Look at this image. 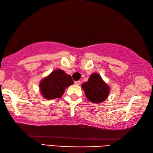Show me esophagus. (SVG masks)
Segmentation results:
<instances>
[{"mask_svg":"<svg viewBox=\"0 0 153 153\" xmlns=\"http://www.w3.org/2000/svg\"><path fill=\"white\" fill-rule=\"evenodd\" d=\"M74 83H75V85H80V82H79V81H76V82H74Z\"/></svg>","mask_w":153,"mask_h":153,"instance_id":"obj_1","label":"esophagus"}]
</instances>
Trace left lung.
<instances>
[{"mask_svg": "<svg viewBox=\"0 0 153 153\" xmlns=\"http://www.w3.org/2000/svg\"><path fill=\"white\" fill-rule=\"evenodd\" d=\"M86 97L93 103H101L108 98L110 91V87L105 82L99 74L91 75L87 82L82 85Z\"/></svg>", "mask_w": 153, "mask_h": 153, "instance_id": "1", "label": "left lung"}]
</instances>
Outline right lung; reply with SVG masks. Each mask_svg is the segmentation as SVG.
Masks as SVG:
<instances>
[{"mask_svg": "<svg viewBox=\"0 0 153 153\" xmlns=\"http://www.w3.org/2000/svg\"><path fill=\"white\" fill-rule=\"evenodd\" d=\"M73 84L74 81L70 75L62 70L58 69L42 79L39 87L44 99L51 100L60 98L65 89Z\"/></svg>", "mask_w": 153, "mask_h": 153, "instance_id": "right-lung-1", "label": "right lung"}]
</instances>
